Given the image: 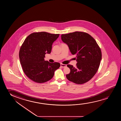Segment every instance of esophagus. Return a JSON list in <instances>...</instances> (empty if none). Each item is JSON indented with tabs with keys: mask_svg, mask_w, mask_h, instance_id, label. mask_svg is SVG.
I'll list each match as a JSON object with an SVG mask.
<instances>
[{
	"mask_svg": "<svg viewBox=\"0 0 121 121\" xmlns=\"http://www.w3.org/2000/svg\"><path fill=\"white\" fill-rule=\"evenodd\" d=\"M61 66L62 68H65L66 66V65H64L63 64H61Z\"/></svg>",
	"mask_w": 121,
	"mask_h": 121,
	"instance_id": "1",
	"label": "esophagus"
}]
</instances>
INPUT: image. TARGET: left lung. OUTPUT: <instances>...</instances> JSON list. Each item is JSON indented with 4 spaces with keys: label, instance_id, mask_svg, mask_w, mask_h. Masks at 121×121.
I'll return each mask as SVG.
<instances>
[{
    "label": "left lung",
    "instance_id": "left-lung-1",
    "mask_svg": "<svg viewBox=\"0 0 121 121\" xmlns=\"http://www.w3.org/2000/svg\"><path fill=\"white\" fill-rule=\"evenodd\" d=\"M61 40L69 47L72 55H76V66L68 65L70 72L67 79L77 84L90 81L95 74L102 59L101 49L95 40L89 34L76 31L62 34Z\"/></svg>",
    "mask_w": 121,
    "mask_h": 121
}]
</instances>
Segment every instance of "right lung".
Masks as SVG:
<instances>
[{
    "label": "right lung",
    "mask_w": 121,
    "mask_h": 121,
    "mask_svg": "<svg viewBox=\"0 0 121 121\" xmlns=\"http://www.w3.org/2000/svg\"><path fill=\"white\" fill-rule=\"evenodd\" d=\"M59 35L45 32H35L23 42L19 52L20 63L24 73L33 81L46 82L51 79L55 71L60 68V63H50L44 60L45 55L51 53L52 43Z\"/></svg>",
    "instance_id": "1"
}]
</instances>
